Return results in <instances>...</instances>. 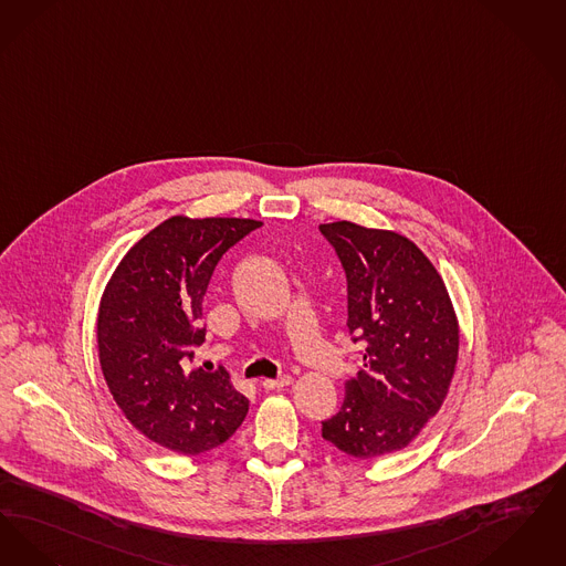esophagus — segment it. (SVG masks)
Instances as JSON below:
<instances>
[{
    "instance_id": "1",
    "label": "esophagus",
    "mask_w": 566,
    "mask_h": 566,
    "mask_svg": "<svg viewBox=\"0 0 566 566\" xmlns=\"http://www.w3.org/2000/svg\"><path fill=\"white\" fill-rule=\"evenodd\" d=\"M292 382H294V378H292V376H281V378H276V380H272V378L262 380V387H264L266 391H274V389H283V387H290Z\"/></svg>"
}]
</instances>
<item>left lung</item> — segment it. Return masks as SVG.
<instances>
[{
    "instance_id": "1",
    "label": "left lung",
    "mask_w": 566,
    "mask_h": 566,
    "mask_svg": "<svg viewBox=\"0 0 566 566\" xmlns=\"http://www.w3.org/2000/svg\"><path fill=\"white\" fill-rule=\"evenodd\" d=\"M348 281V332L364 369L323 440L368 461L403 450L436 417L459 359V319L442 274L408 237L353 221L321 223Z\"/></svg>"
}]
</instances>
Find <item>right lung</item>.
I'll use <instances>...</instances> for the list:
<instances>
[{"mask_svg":"<svg viewBox=\"0 0 566 566\" xmlns=\"http://www.w3.org/2000/svg\"><path fill=\"white\" fill-rule=\"evenodd\" d=\"M262 221L172 216L124 253L97 315L98 364L126 420L195 457L230 440L249 401L226 371H188L205 329L202 297L221 255Z\"/></svg>","mask_w":566,"mask_h":566,"instance_id":"obj_1","label":"right lung"}]
</instances>
